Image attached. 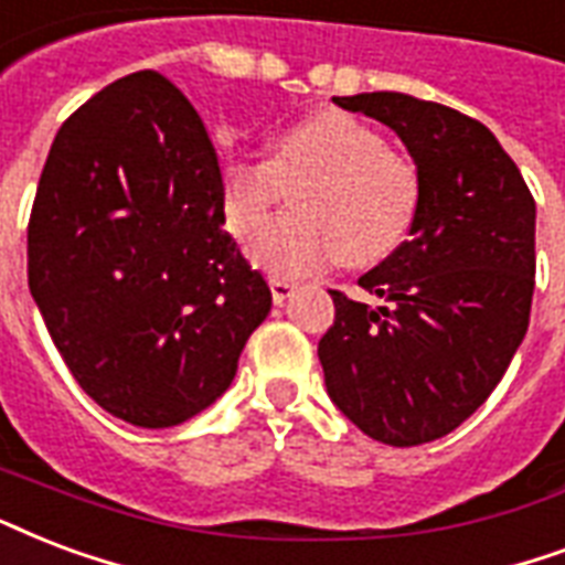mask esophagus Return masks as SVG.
<instances>
[{
  "label": "esophagus",
  "instance_id": "esophagus-1",
  "mask_svg": "<svg viewBox=\"0 0 565 565\" xmlns=\"http://www.w3.org/2000/svg\"><path fill=\"white\" fill-rule=\"evenodd\" d=\"M269 287H273V301H275V305H284V301L290 299L292 281H287V278H269Z\"/></svg>",
  "mask_w": 565,
  "mask_h": 565
}]
</instances>
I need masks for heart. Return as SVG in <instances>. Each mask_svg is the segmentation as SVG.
<instances>
[{
    "mask_svg": "<svg viewBox=\"0 0 565 565\" xmlns=\"http://www.w3.org/2000/svg\"><path fill=\"white\" fill-rule=\"evenodd\" d=\"M292 215L252 243V260L275 275H305L340 254L370 266L403 243L420 204V180L406 157L364 120L317 109L292 120L269 159H239L222 171V213L239 239L254 236L292 186Z\"/></svg>",
    "mask_w": 565,
    "mask_h": 565,
    "instance_id": "b5f03b06",
    "label": "heart"
}]
</instances>
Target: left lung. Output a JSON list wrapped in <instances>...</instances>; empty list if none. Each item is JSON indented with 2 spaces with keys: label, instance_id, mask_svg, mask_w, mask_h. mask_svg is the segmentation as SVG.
Returning <instances> with one entry per match:
<instances>
[{
  "label": "left lung",
  "instance_id": "8db88e82",
  "mask_svg": "<svg viewBox=\"0 0 565 565\" xmlns=\"http://www.w3.org/2000/svg\"><path fill=\"white\" fill-rule=\"evenodd\" d=\"M376 118L415 159L420 204L408 239L359 284L379 305L331 290L320 340L331 403L361 433L415 447L454 433L522 347L536 275V204L492 129L397 92L334 97Z\"/></svg>",
  "mask_w": 565,
  "mask_h": 565
}]
</instances>
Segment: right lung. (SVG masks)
Segmentation results:
<instances>
[{"label": "right lung", "mask_w": 565, "mask_h": 565, "mask_svg": "<svg viewBox=\"0 0 565 565\" xmlns=\"http://www.w3.org/2000/svg\"><path fill=\"white\" fill-rule=\"evenodd\" d=\"M222 225L213 141L166 76L111 82L62 124L29 218V290L109 415L166 429L234 382L273 292Z\"/></svg>", "instance_id": "1"}]
</instances>
